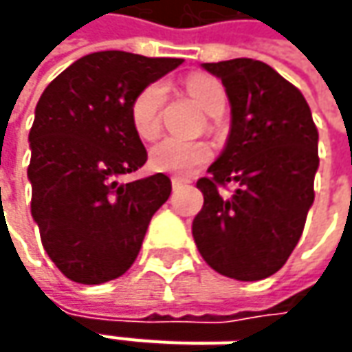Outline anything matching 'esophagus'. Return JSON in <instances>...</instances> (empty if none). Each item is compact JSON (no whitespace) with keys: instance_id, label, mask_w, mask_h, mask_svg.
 I'll use <instances>...</instances> for the list:
<instances>
[{"instance_id":"esophagus-1","label":"esophagus","mask_w":352,"mask_h":352,"mask_svg":"<svg viewBox=\"0 0 352 352\" xmlns=\"http://www.w3.org/2000/svg\"><path fill=\"white\" fill-rule=\"evenodd\" d=\"M184 180H180V178H172V188H174V190H178V188H182L184 186Z\"/></svg>"}]
</instances>
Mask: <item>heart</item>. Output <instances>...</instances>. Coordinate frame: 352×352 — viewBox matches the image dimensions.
<instances>
[{"instance_id":"b5f03b06","label":"heart","mask_w":352,"mask_h":352,"mask_svg":"<svg viewBox=\"0 0 352 352\" xmlns=\"http://www.w3.org/2000/svg\"><path fill=\"white\" fill-rule=\"evenodd\" d=\"M190 96L201 109L211 113L217 105L225 103L221 84L210 76H190L186 80ZM166 100V84L151 82L135 96L131 103V123L137 135L144 141H153L160 133V111ZM211 146L204 141H190L182 137H166L158 141L151 151V166L158 172L174 176H190L211 160Z\"/></svg>"}]
</instances>
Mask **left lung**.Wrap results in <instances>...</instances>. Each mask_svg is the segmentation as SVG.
<instances>
[{
	"label": "left lung",
	"mask_w": 352,
	"mask_h": 352,
	"mask_svg": "<svg viewBox=\"0 0 352 352\" xmlns=\"http://www.w3.org/2000/svg\"><path fill=\"white\" fill-rule=\"evenodd\" d=\"M231 103L223 153L199 178L204 208L192 233L219 274L254 282L278 272L304 231L319 166L318 127L302 91L252 58L206 62ZM236 182L233 197L219 186Z\"/></svg>",
	"instance_id": "1"
}]
</instances>
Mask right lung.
Here are the masks:
<instances>
[{"label":"right lung","mask_w":352,"mask_h":352,"mask_svg":"<svg viewBox=\"0 0 352 352\" xmlns=\"http://www.w3.org/2000/svg\"><path fill=\"white\" fill-rule=\"evenodd\" d=\"M182 62L91 52L56 76L36 103L27 170L31 213L50 261L78 284L125 274L153 215L168 199L172 184L164 174L121 178L146 162L131 103Z\"/></svg>","instance_id":"right-lung-1"}]
</instances>
